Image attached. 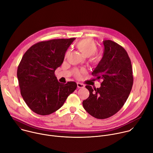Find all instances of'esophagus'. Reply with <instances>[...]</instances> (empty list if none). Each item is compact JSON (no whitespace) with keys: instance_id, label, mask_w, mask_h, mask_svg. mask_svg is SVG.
Wrapping results in <instances>:
<instances>
[{"instance_id":"obj_1","label":"esophagus","mask_w":153,"mask_h":153,"mask_svg":"<svg viewBox=\"0 0 153 153\" xmlns=\"http://www.w3.org/2000/svg\"><path fill=\"white\" fill-rule=\"evenodd\" d=\"M77 87L79 88H83L85 87V85L83 84V83H77Z\"/></svg>"}]
</instances>
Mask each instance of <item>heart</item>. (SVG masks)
Instances as JSON below:
<instances>
[{"label":"heart","instance_id":"obj_1","mask_svg":"<svg viewBox=\"0 0 153 153\" xmlns=\"http://www.w3.org/2000/svg\"><path fill=\"white\" fill-rule=\"evenodd\" d=\"M78 50L86 57H90V62L93 64L97 63L99 60V56L96 54L97 47L94 42L91 39H85L78 41L76 44ZM68 51H67L65 56H67ZM76 75L79 76L80 72L76 71Z\"/></svg>","mask_w":153,"mask_h":153}]
</instances>
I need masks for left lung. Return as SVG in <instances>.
I'll return each instance as SVG.
<instances>
[{"label": "left lung", "instance_id": "1", "mask_svg": "<svg viewBox=\"0 0 153 153\" xmlns=\"http://www.w3.org/2000/svg\"><path fill=\"white\" fill-rule=\"evenodd\" d=\"M103 55L92 72L102 80L100 88H92L88 99L82 102L85 110L93 117L104 119L117 113L126 101L133 84L131 60L126 50L118 43L103 40Z\"/></svg>", "mask_w": 153, "mask_h": 153}]
</instances>
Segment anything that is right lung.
Instances as JSON below:
<instances>
[{
    "instance_id": "add662e5",
    "label": "right lung",
    "mask_w": 153,
    "mask_h": 153,
    "mask_svg": "<svg viewBox=\"0 0 153 153\" xmlns=\"http://www.w3.org/2000/svg\"><path fill=\"white\" fill-rule=\"evenodd\" d=\"M74 40L59 39L38 42L22 58L17 71L20 93L35 113L42 116L53 113L76 89V82L60 83L54 74Z\"/></svg>"
}]
</instances>
